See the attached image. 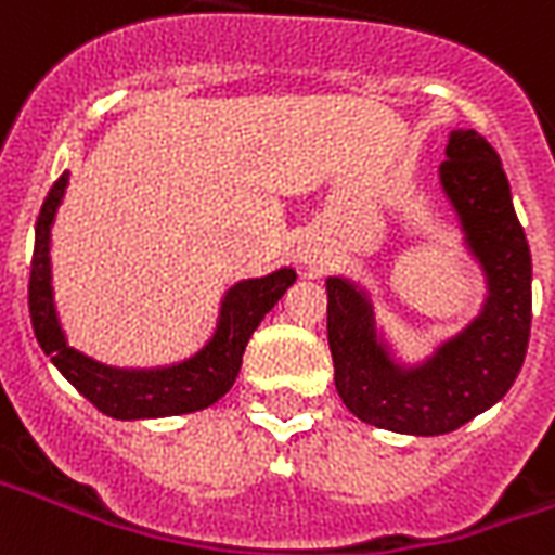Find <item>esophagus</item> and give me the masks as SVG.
<instances>
[{"label":"esophagus","instance_id":"34e87169","mask_svg":"<svg viewBox=\"0 0 555 555\" xmlns=\"http://www.w3.org/2000/svg\"><path fill=\"white\" fill-rule=\"evenodd\" d=\"M302 261H306V264H308V268H311V264H317V261H311V259H302Z\"/></svg>","mask_w":555,"mask_h":555}]
</instances>
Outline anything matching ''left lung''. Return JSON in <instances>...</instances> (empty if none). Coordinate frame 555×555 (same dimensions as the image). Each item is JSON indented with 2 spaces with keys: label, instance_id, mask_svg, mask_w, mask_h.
I'll use <instances>...</instances> for the list:
<instances>
[{
  "label": "left lung",
  "instance_id": "left-lung-1",
  "mask_svg": "<svg viewBox=\"0 0 555 555\" xmlns=\"http://www.w3.org/2000/svg\"><path fill=\"white\" fill-rule=\"evenodd\" d=\"M439 185L486 285L480 311L460 332L404 361L370 291L354 279H325L340 399L366 425L413 437L451 434L498 404L521 372L532 320L530 247L501 156L475 130H451Z\"/></svg>",
  "mask_w": 555,
  "mask_h": 555
}]
</instances>
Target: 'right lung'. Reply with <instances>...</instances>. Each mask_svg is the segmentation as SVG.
<instances>
[{
  "label": "right lung",
  "instance_id": "right-lung-1",
  "mask_svg": "<svg viewBox=\"0 0 555 555\" xmlns=\"http://www.w3.org/2000/svg\"><path fill=\"white\" fill-rule=\"evenodd\" d=\"M69 185V171L52 185L34 230L28 308L37 344L72 387L101 413L121 422L194 413L230 392L241 372L244 349L270 308L296 282L294 268H279L268 276L241 279L221 296L218 323L194 354L165 366H109L69 346L54 306L52 287V227Z\"/></svg>",
  "mask_w": 555,
  "mask_h": 555
}]
</instances>
